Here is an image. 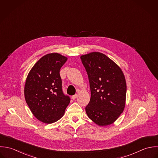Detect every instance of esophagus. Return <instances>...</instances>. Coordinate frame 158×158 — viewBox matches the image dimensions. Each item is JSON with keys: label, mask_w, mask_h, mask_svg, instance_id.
<instances>
[{"label": "esophagus", "mask_w": 158, "mask_h": 158, "mask_svg": "<svg viewBox=\"0 0 158 158\" xmlns=\"http://www.w3.org/2000/svg\"><path fill=\"white\" fill-rule=\"evenodd\" d=\"M77 97H78V95H77V94H75V95H73V96H72V99L73 100H75Z\"/></svg>", "instance_id": "obj_1"}]
</instances>
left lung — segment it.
<instances>
[{
	"label": "left lung",
	"instance_id": "1",
	"mask_svg": "<svg viewBox=\"0 0 158 158\" xmlns=\"http://www.w3.org/2000/svg\"><path fill=\"white\" fill-rule=\"evenodd\" d=\"M87 72L91 99L85 110L96 124L113 123L126 104V82L121 68L103 53L92 52L80 57Z\"/></svg>",
	"mask_w": 158,
	"mask_h": 158
}]
</instances>
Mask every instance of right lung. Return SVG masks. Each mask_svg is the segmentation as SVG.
<instances>
[{
    "mask_svg": "<svg viewBox=\"0 0 158 158\" xmlns=\"http://www.w3.org/2000/svg\"><path fill=\"white\" fill-rule=\"evenodd\" d=\"M67 57L59 53L47 54L32 67L24 86V97L34 116L51 124L60 119L70 99L62 89L59 71Z\"/></svg>",
    "mask_w": 158,
    "mask_h": 158,
    "instance_id": "1",
    "label": "right lung"
}]
</instances>
